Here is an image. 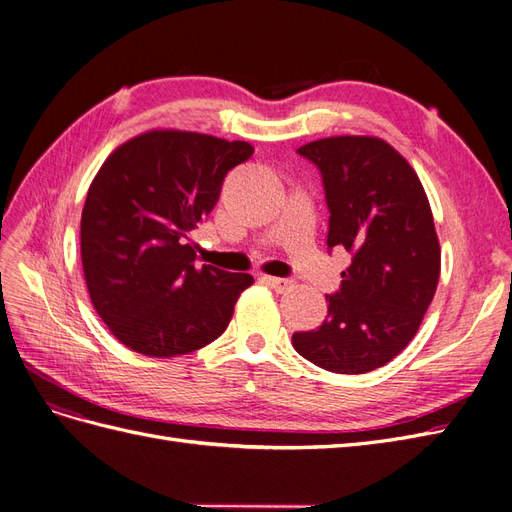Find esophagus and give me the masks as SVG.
<instances>
[{"label":"esophagus","instance_id":"obj_1","mask_svg":"<svg viewBox=\"0 0 512 512\" xmlns=\"http://www.w3.org/2000/svg\"><path fill=\"white\" fill-rule=\"evenodd\" d=\"M262 282H265L267 286L275 288L277 292H286L290 288H294V280H290V277H273V275H262Z\"/></svg>","mask_w":512,"mask_h":512}]
</instances>
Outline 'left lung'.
Masks as SVG:
<instances>
[{
  "label": "left lung",
  "mask_w": 512,
  "mask_h": 512,
  "mask_svg": "<svg viewBox=\"0 0 512 512\" xmlns=\"http://www.w3.org/2000/svg\"><path fill=\"white\" fill-rule=\"evenodd\" d=\"M322 177L329 252L352 256L327 294L318 329L292 335L303 359L335 374H367L404 350L440 277L429 200L412 166L380 138L333 136L297 149Z\"/></svg>",
  "instance_id": "8db88e82"
}]
</instances>
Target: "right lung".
<instances>
[{
	"label": "right lung",
	"mask_w": 512,
	"mask_h": 512,
	"mask_svg": "<svg viewBox=\"0 0 512 512\" xmlns=\"http://www.w3.org/2000/svg\"><path fill=\"white\" fill-rule=\"evenodd\" d=\"M252 153L243 141L153 130L106 158L83 207L81 258L91 303L123 346L177 356L226 331L254 277L196 269L183 237L207 220L228 170Z\"/></svg>",
	"instance_id": "obj_1"
}]
</instances>
